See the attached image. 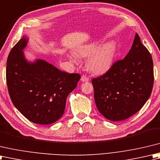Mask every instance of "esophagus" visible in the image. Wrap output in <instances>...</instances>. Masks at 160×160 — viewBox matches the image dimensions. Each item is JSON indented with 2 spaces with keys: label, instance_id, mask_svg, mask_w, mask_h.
Wrapping results in <instances>:
<instances>
[{
  "label": "esophagus",
  "instance_id": "esophagus-1",
  "mask_svg": "<svg viewBox=\"0 0 160 160\" xmlns=\"http://www.w3.org/2000/svg\"><path fill=\"white\" fill-rule=\"evenodd\" d=\"M89 79L88 77L86 75H82L81 76V81H83V82H86V81H88Z\"/></svg>",
  "mask_w": 160,
  "mask_h": 160
}]
</instances>
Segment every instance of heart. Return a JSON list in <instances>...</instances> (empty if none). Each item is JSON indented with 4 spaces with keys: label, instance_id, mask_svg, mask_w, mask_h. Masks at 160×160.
<instances>
[{
    "label": "heart",
    "instance_id": "b5f03b06",
    "mask_svg": "<svg viewBox=\"0 0 160 160\" xmlns=\"http://www.w3.org/2000/svg\"><path fill=\"white\" fill-rule=\"evenodd\" d=\"M117 47L115 42L109 41L99 46V43H92L83 45L77 49V53L81 57H88L87 61L88 68L95 74L105 72L115 60ZM70 59L74 63L77 62V57L74 54L70 56Z\"/></svg>",
    "mask_w": 160,
    "mask_h": 160
}]
</instances>
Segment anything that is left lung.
Wrapping results in <instances>:
<instances>
[{"mask_svg":"<svg viewBox=\"0 0 160 160\" xmlns=\"http://www.w3.org/2000/svg\"><path fill=\"white\" fill-rule=\"evenodd\" d=\"M153 82L151 54L136 33L125 58L115 62L103 75L92 79L97 109L110 121L128 119L147 102Z\"/></svg>","mask_w":160,"mask_h":160,"instance_id":"obj_1","label":"left lung"}]
</instances>
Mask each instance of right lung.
Wrapping results in <instances>:
<instances>
[{
  "label": "right lung",
  "instance_id": "1",
  "mask_svg": "<svg viewBox=\"0 0 160 160\" xmlns=\"http://www.w3.org/2000/svg\"><path fill=\"white\" fill-rule=\"evenodd\" d=\"M28 42L23 37L9 54L6 81L9 97L30 122L50 124L63 115L67 97L75 89L81 76L61 71L42 59L28 62L22 51Z\"/></svg>",
  "mask_w": 160,
  "mask_h": 160
}]
</instances>
